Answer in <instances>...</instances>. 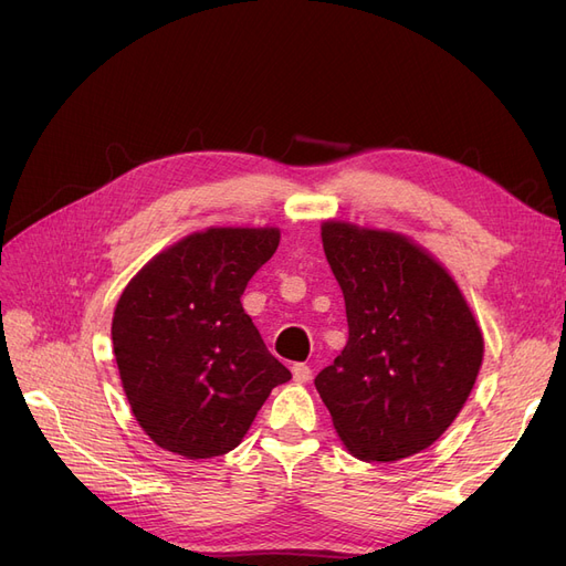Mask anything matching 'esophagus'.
I'll return each mask as SVG.
<instances>
[{"instance_id":"34e87169","label":"esophagus","mask_w":566,"mask_h":566,"mask_svg":"<svg viewBox=\"0 0 566 566\" xmlns=\"http://www.w3.org/2000/svg\"><path fill=\"white\" fill-rule=\"evenodd\" d=\"M293 378H295V382H300V385L310 382V380H312V368L306 366V364H295V366H293Z\"/></svg>"}]
</instances>
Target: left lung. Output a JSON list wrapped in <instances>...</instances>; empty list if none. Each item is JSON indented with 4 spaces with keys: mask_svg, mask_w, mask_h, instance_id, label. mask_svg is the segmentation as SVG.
Wrapping results in <instances>:
<instances>
[{
    "mask_svg": "<svg viewBox=\"0 0 566 566\" xmlns=\"http://www.w3.org/2000/svg\"><path fill=\"white\" fill-rule=\"evenodd\" d=\"M321 238L345 295L349 339L314 385L356 458L416 455L465 406L482 331L449 271L408 238L345 221H325Z\"/></svg>",
    "mask_w": 566,
    "mask_h": 566,
    "instance_id": "obj_1",
    "label": "left lung"
}]
</instances>
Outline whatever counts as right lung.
I'll use <instances>...</instances> for the list:
<instances>
[{
    "mask_svg": "<svg viewBox=\"0 0 566 566\" xmlns=\"http://www.w3.org/2000/svg\"><path fill=\"white\" fill-rule=\"evenodd\" d=\"M279 241V229L191 233L119 295L111 328L119 380L160 449L191 460L233 451L271 389L293 378L241 304Z\"/></svg>",
    "mask_w": 566,
    "mask_h": 566,
    "instance_id": "1",
    "label": "right lung"
}]
</instances>
